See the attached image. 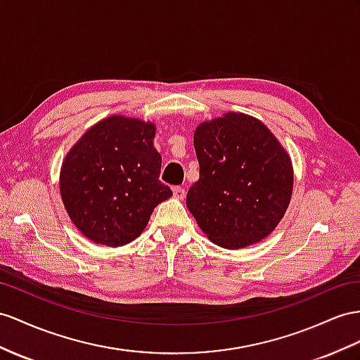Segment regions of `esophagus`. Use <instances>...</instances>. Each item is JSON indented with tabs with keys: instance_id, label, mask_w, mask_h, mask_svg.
Segmentation results:
<instances>
[{
	"instance_id": "34e87169",
	"label": "esophagus",
	"mask_w": 360,
	"mask_h": 360,
	"mask_svg": "<svg viewBox=\"0 0 360 360\" xmlns=\"http://www.w3.org/2000/svg\"><path fill=\"white\" fill-rule=\"evenodd\" d=\"M173 196L176 199H184L186 198V190L182 187H173Z\"/></svg>"
}]
</instances>
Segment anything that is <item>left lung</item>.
I'll return each instance as SVG.
<instances>
[{"mask_svg":"<svg viewBox=\"0 0 360 360\" xmlns=\"http://www.w3.org/2000/svg\"><path fill=\"white\" fill-rule=\"evenodd\" d=\"M199 179L187 207L213 243L240 250L269 236L293 187L290 158L257 118L229 112L195 132Z\"/></svg>","mask_w":360,"mask_h":360,"instance_id":"obj_1","label":"left lung"}]
</instances>
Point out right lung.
Instances as JSON below:
<instances>
[{"mask_svg":"<svg viewBox=\"0 0 360 360\" xmlns=\"http://www.w3.org/2000/svg\"><path fill=\"white\" fill-rule=\"evenodd\" d=\"M155 126L114 115L92 126L60 170L68 216L89 240L123 246L143 233L153 208L172 196L160 181Z\"/></svg>","mask_w":360,"mask_h":360,"instance_id":"right-lung-1","label":"right lung"}]
</instances>
